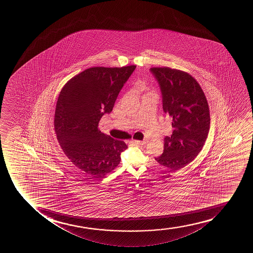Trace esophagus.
I'll return each instance as SVG.
<instances>
[{
  "mask_svg": "<svg viewBox=\"0 0 253 253\" xmlns=\"http://www.w3.org/2000/svg\"><path fill=\"white\" fill-rule=\"evenodd\" d=\"M132 142L133 143H135V144H139V145H143V144H146L147 142H148V141H138V140H133L132 141Z\"/></svg>",
  "mask_w": 253,
  "mask_h": 253,
  "instance_id": "esophagus-1",
  "label": "esophagus"
}]
</instances>
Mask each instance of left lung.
<instances>
[{"label":"left lung","mask_w":253,"mask_h":253,"mask_svg":"<svg viewBox=\"0 0 253 253\" xmlns=\"http://www.w3.org/2000/svg\"><path fill=\"white\" fill-rule=\"evenodd\" d=\"M159 84L163 111L172 118L173 132L164 138L156 162L171 170L187 166L201 152L210 128V112L204 92L190 74L169 67H153Z\"/></svg>","instance_id":"left-lung-1"}]
</instances>
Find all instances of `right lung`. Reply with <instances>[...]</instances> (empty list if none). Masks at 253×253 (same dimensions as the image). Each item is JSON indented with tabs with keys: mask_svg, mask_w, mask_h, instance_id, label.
I'll list each match as a JSON object with an SVG mask.
<instances>
[{
	"mask_svg": "<svg viewBox=\"0 0 253 253\" xmlns=\"http://www.w3.org/2000/svg\"><path fill=\"white\" fill-rule=\"evenodd\" d=\"M135 67H91L73 77L59 93L54 116L57 139L70 161L92 178L114 169L128 148L102 133L98 123L112 111Z\"/></svg>",
	"mask_w": 253,
	"mask_h": 253,
	"instance_id": "obj_1",
	"label": "right lung"
}]
</instances>
